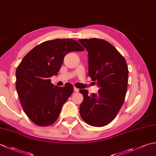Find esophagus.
I'll return each mask as SVG.
<instances>
[{
    "label": "esophagus",
    "mask_w": 156,
    "mask_h": 156,
    "mask_svg": "<svg viewBox=\"0 0 156 156\" xmlns=\"http://www.w3.org/2000/svg\"><path fill=\"white\" fill-rule=\"evenodd\" d=\"M74 92H78L79 91V89H78V88H77L74 87Z\"/></svg>",
    "instance_id": "1"
}]
</instances>
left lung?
<instances>
[{
	"mask_svg": "<svg viewBox=\"0 0 156 156\" xmlns=\"http://www.w3.org/2000/svg\"><path fill=\"white\" fill-rule=\"evenodd\" d=\"M78 41L88 53V75L99 88L98 93L90 95L87 90H80L84 97L80 114L87 124L103 127L113 120L123 104L128 83L127 62L113 45L103 39Z\"/></svg>",
	"mask_w": 156,
	"mask_h": 156,
	"instance_id": "8db88e82",
	"label": "left lung"
}]
</instances>
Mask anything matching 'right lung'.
<instances>
[{
  "instance_id": "right-lung-1",
  "label": "right lung",
  "mask_w": 156,
  "mask_h": 156,
  "mask_svg": "<svg viewBox=\"0 0 156 156\" xmlns=\"http://www.w3.org/2000/svg\"><path fill=\"white\" fill-rule=\"evenodd\" d=\"M84 50L74 39H56L41 43L23 58L16 70V89L23 111L35 125L48 126L57 120L74 87L54 86L49 78L58 75L68 53Z\"/></svg>"
}]
</instances>
